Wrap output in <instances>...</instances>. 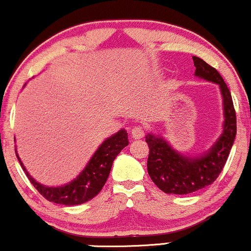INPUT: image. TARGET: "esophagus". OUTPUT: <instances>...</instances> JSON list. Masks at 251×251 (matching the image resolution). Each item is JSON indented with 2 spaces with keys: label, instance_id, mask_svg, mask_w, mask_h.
Listing matches in <instances>:
<instances>
[{
  "label": "esophagus",
  "instance_id": "34e87169",
  "mask_svg": "<svg viewBox=\"0 0 251 251\" xmlns=\"http://www.w3.org/2000/svg\"><path fill=\"white\" fill-rule=\"evenodd\" d=\"M145 135V129L141 126H136L131 129V136L134 139H141Z\"/></svg>",
  "mask_w": 251,
  "mask_h": 251
}]
</instances>
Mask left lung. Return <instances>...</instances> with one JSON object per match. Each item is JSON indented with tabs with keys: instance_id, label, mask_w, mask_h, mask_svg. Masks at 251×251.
I'll list each match as a JSON object with an SVG mask.
<instances>
[{
	"instance_id": "left-lung-1",
	"label": "left lung",
	"mask_w": 251,
	"mask_h": 251,
	"mask_svg": "<svg viewBox=\"0 0 251 251\" xmlns=\"http://www.w3.org/2000/svg\"><path fill=\"white\" fill-rule=\"evenodd\" d=\"M195 75L219 85L224 99V131L215 145L199 158H188L174 151L161 137L146 136L150 148L148 175L154 184L166 194H190L212 184L223 171L237 133L236 111L232 97L223 76L201 58L193 56Z\"/></svg>"
}]
</instances>
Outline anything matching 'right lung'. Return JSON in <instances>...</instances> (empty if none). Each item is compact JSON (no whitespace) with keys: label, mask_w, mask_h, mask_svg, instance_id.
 Wrapping results in <instances>:
<instances>
[{"label":"right lung","mask_w":251,"mask_h":251,"mask_svg":"<svg viewBox=\"0 0 251 251\" xmlns=\"http://www.w3.org/2000/svg\"><path fill=\"white\" fill-rule=\"evenodd\" d=\"M126 146H128V134L125 129H122L115 135L105 140L76 179L63 187L56 188L45 187L36 182L26 171L18 154L17 157L29 182L43 198L58 204L74 206L91 200L101 190L109 177L115 158Z\"/></svg>","instance_id":"add662e5"}]
</instances>
